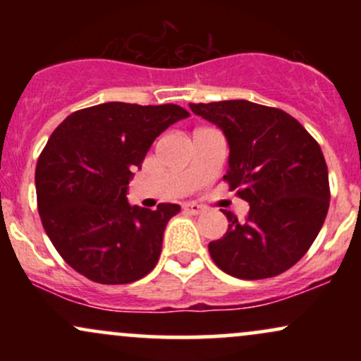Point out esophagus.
Listing matches in <instances>:
<instances>
[{
  "mask_svg": "<svg viewBox=\"0 0 361 361\" xmlns=\"http://www.w3.org/2000/svg\"><path fill=\"white\" fill-rule=\"evenodd\" d=\"M183 210H185V212L192 214V215H198V214L204 212V207L198 205V204H193V202H190V204L183 205Z\"/></svg>",
  "mask_w": 361,
  "mask_h": 361,
  "instance_id": "34e87169",
  "label": "esophagus"
}]
</instances>
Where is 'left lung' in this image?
<instances>
[{
    "instance_id": "8db88e82",
    "label": "left lung",
    "mask_w": 361,
    "mask_h": 361,
    "mask_svg": "<svg viewBox=\"0 0 361 361\" xmlns=\"http://www.w3.org/2000/svg\"><path fill=\"white\" fill-rule=\"evenodd\" d=\"M229 142L224 181L250 204L246 221L222 210L227 233L209 244L214 263L235 279L287 271L317 238L329 209V176L317 140L292 115L246 100L190 103Z\"/></svg>"
}]
</instances>
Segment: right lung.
I'll use <instances>...</instances> for the list:
<instances>
[{
  "instance_id": "add662e5",
  "label": "right lung",
  "mask_w": 361,
  "mask_h": 361,
  "mask_svg": "<svg viewBox=\"0 0 361 361\" xmlns=\"http://www.w3.org/2000/svg\"><path fill=\"white\" fill-rule=\"evenodd\" d=\"M186 117L173 103L109 102L74 111L52 132L37 161V209L73 270L97 283L123 285L156 267L180 205L130 207L127 185L157 135Z\"/></svg>"
}]
</instances>
